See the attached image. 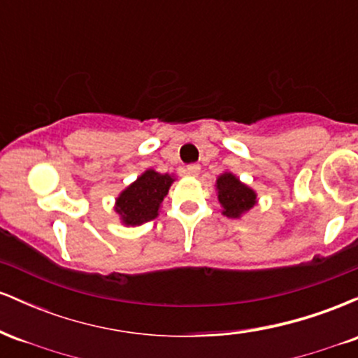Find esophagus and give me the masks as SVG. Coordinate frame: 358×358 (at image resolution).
I'll use <instances>...</instances> for the list:
<instances>
[{
	"label": "esophagus",
	"mask_w": 358,
	"mask_h": 358,
	"mask_svg": "<svg viewBox=\"0 0 358 358\" xmlns=\"http://www.w3.org/2000/svg\"><path fill=\"white\" fill-rule=\"evenodd\" d=\"M199 173H200V165H188L187 166V175L199 176Z\"/></svg>",
	"instance_id": "1"
}]
</instances>
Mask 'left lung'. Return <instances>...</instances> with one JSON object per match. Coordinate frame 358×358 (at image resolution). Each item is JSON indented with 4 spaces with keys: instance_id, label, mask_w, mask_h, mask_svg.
I'll return each mask as SVG.
<instances>
[{
    "instance_id": "left-lung-1",
    "label": "left lung",
    "mask_w": 358,
    "mask_h": 358,
    "mask_svg": "<svg viewBox=\"0 0 358 358\" xmlns=\"http://www.w3.org/2000/svg\"><path fill=\"white\" fill-rule=\"evenodd\" d=\"M217 199L222 205V213L229 219H241L257 203V193L242 183L231 171H224L215 182Z\"/></svg>"
}]
</instances>
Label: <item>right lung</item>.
I'll return each instance as SVG.
<instances>
[{"instance_id":"add662e5","label":"right lung","mask_w":358,"mask_h":358,"mask_svg":"<svg viewBox=\"0 0 358 358\" xmlns=\"http://www.w3.org/2000/svg\"><path fill=\"white\" fill-rule=\"evenodd\" d=\"M173 175L146 170L129 187L119 193L114 210L126 227H136L158 217L163 199L168 195Z\"/></svg>"}]
</instances>
